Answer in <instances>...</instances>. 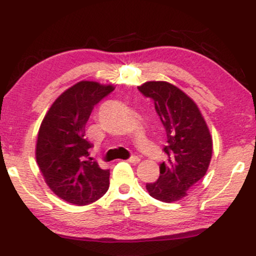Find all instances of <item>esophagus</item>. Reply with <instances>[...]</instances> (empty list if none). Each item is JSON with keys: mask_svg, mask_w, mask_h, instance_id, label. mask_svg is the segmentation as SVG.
Here are the masks:
<instances>
[{"mask_svg": "<svg viewBox=\"0 0 256 256\" xmlns=\"http://www.w3.org/2000/svg\"><path fill=\"white\" fill-rule=\"evenodd\" d=\"M128 162H130V164H134V165H137V164L140 161V158H138V156H131L130 158H128Z\"/></svg>", "mask_w": 256, "mask_h": 256, "instance_id": "1", "label": "esophagus"}]
</instances>
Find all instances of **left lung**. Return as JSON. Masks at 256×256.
<instances>
[{
  "instance_id": "obj_1",
  "label": "left lung",
  "mask_w": 256,
  "mask_h": 256,
  "mask_svg": "<svg viewBox=\"0 0 256 256\" xmlns=\"http://www.w3.org/2000/svg\"><path fill=\"white\" fill-rule=\"evenodd\" d=\"M138 90L154 102L167 136L164 152L168 158L160 165L158 180L146 188L152 198L171 204L204 178L212 158V137L198 104L176 85L146 82Z\"/></svg>"
}]
</instances>
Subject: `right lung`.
Returning <instances> with one entry per match:
<instances>
[{"label":"right lung","instance_id":"obj_1","mask_svg":"<svg viewBox=\"0 0 256 256\" xmlns=\"http://www.w3.org/2000/svg\"><path fill=\"white\" fill-rule=\"evenodd\" d=\"M113 85L82 80L64 91L46 112L36 143V160L46 185L68 204L98 201L110 188V170L91 161L85 125Z\"/></svg>","mask_w":256,"mask_h":256}]
</instances>
